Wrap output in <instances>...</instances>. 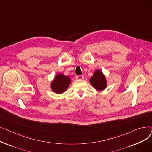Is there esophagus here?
<instances>
[{
	"mask_svg": "<svg viewBox=\"0 0 152 152\" xmlns=\"http://www.w3.org/2000/svg\"><path fill=\"white\" fill-rule=\"evenodd\" d=\"M76 78L77 79H78V80H82V79H84V76H82V75H79V76L77 75V76H76Z\"/></svg>",
	"mask_w": 152,
	"mask_h": 152,
	"instance_id": "esophagus-1",
	"label": "esophagus"
}]
</instances>
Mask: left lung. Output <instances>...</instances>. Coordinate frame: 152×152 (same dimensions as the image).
Instances as JSON below:
<instances>
[{"mask_svg":"<svg viewBox=\"0 0 152 152\" xmlns=\"http://www.w3.org/2000/svg\"><path fill=\"white\" fill-rule=\"evenodd\" d=\"M89 81L94 88L98 91H103L107 87V78L100 69H97L94 71Z\"/></svg>","mask_w":152,"mask_h":152,"instance_id":"obj_1","label":"left lung"}]
</instances>
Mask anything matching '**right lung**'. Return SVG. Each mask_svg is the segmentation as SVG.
I'll return each mask as SVG.
<instances>
[{
    "mask_svg": "<svg viewBox=\"0 0 152 152\" xmlns=\"http://www.w3.org/2000/svg\"><path fill=\"white\" fill-rule=\"evenodd\" d=\"M71 79L69 77L62 73H58L56 75L50 84L52 91L58 94L65 92L71 84Z\"/></svg>",
    "mask_w": 152,
    "mask_h": 152,
    "instance_id": "1",
    "label": "right lung"
}]
</instances>
